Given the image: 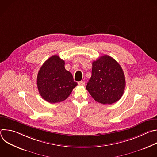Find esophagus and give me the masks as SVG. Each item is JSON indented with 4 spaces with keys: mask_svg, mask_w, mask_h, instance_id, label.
I'll use <instances>...</instances> for the list:
<instances>
[{
    "mask_svg": "<svg viewBox=\"0 0 157 157\" xmlns=\"http://www.w3.org/2000/svg\"><path fill=\"white\" fill-rule=\"evenodd\" d=\"M78 84L79 86H84L85 85V82L84 81H81L78 82Z\"/></svg>",
    "mask_w": 157,
    "mask_h": 157,
    "instance_id": "esophagus-1",
    "label": "esophagus"
}]
</instances>
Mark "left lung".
<instances>
[{
    "instance_id": "left-lung-1",
    "label": "left lung",
    "mask_w": 157,
    "mask_h": 157,
    "mask_svg": "<svg viewBox=\"0 0 157 157\" xmlns=\"http://www.w3.org/2000/svg\"><path fill=\"white\" fill-rule=\"evenodd\" d=\"M125 87L124 71L114 58L105 55L93 62L92 76L86 89L96 101L113 104L121 98Z\"/></svg>"
}]
</instances>
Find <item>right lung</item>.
<instances>
[{
  "label": "right lung",
  "mask_w": 157,
  "mask_h": 157,
  "mask_svg": "<svg viewBox=\"0 0 157 157\" xmlns=\"http://www.w3.org/2000/svg\"><path fill=\"white\" fill-rule=\"evenodd\" d=\"M36 84L40 96L50 103L64 101L78 85L72 74L66 70L64 61L58 55L51 56L43 64L37 75Z\"/></svg>",
  "instance_id": "obj_1"
}]
</instances>
